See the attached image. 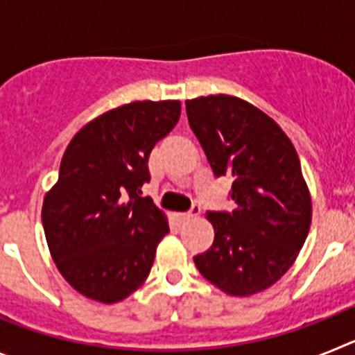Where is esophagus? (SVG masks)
I'll return each mask as SVG.
<instances>
[{"label":"esophagus","mask_w":355,"mask_h":355,"mask_svg":"<svg viewBox=\"0 0 355 355\" xmlns=\"http://www.w3.org/2000/svg\"><path fill=\"white\" fill-rule=\"evenodd\" d=\"M199 215H200V208H199V206H193L190 211L180 213V218L183 222H188V220H192V218H196V216H199Z\"/></svg>","instance_id":"esophagus-1"}]
</instances>
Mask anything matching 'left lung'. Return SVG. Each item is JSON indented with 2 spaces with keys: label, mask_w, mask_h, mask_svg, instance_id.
Returning <instances> with one entry per match:
<instances>
[{
  "label": "left lung",
  "mask_w": 355,
  "mask_h": 355,
  "mask_svg": "<svg viewBox=\"0 0 355 355\" xmlns=\"http://www.w3.org/2000/svg\"><path fill=\"white\" fill-rule=\"evenodd\" d=\"M187 115L215 175L233 178L236 202L206 215L215 240L193 258L197 270L231 297L261 293L290 270L311 225L299 155L274 119L236 96L188 99Z\"/></svg>",
  "instance_id": "obj_1"
}]
</instances>
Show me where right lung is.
<instances>
[{
  "instance_id": "right-lung-1",
  "label": "right lung",
  "mask_w": 355,
  "mask_h": 355,
  "mask_svg": "<svg viewBox=\"0 0 355 355\" xmlns=\"http://www.w3.org/2000/svg\"><path fill=\"white\" fill-rule=\"evenodd\" d=\"M180 115L175 99L128 103L85 124L65 149L42 225L58 272L87 299L121 302L149 275L168 220L140 188L150 150Z\"/></svg>"
}]
</instances>
